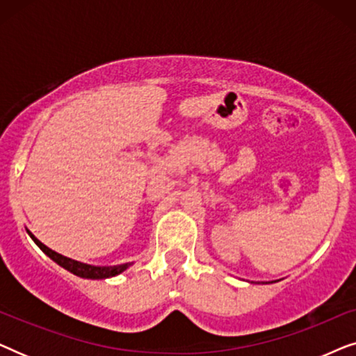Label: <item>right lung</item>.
Instances as JSON below:
<instances>
[{"label": "right lung", "instance_id": "obj_1", "mask_svg": "<svg viewBox=\"0 0 356 356\" xmlns=\"http://www.w3.org/2000/svg\"><path fill=\"white\" fill-rule=\"evenodd\" d=\"M27 233L31 235L32 240L35 241V245L40 248V250L45 252V254L50 257V259L55 261L58 266L63 267V269L70 270L71 274H74L77 277H82V279H92V280L108 279V277H115V275L121 274V272H124L131 264H133V262H126V264H120V266H90V264H86V262L70 259V257H66V256L60 254V252L50 250V248L43 245L42 241H38L31 232L27 230Z\"/></svg>", "mask_w": 356, "mask_h": 356}]
</instances>
